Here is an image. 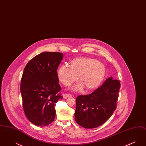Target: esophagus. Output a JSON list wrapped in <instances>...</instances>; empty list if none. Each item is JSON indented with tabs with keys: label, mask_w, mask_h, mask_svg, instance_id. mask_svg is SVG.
I'll list each match as a JSON object with an SVG mask.
<instances>
[{
	"label": "esophagus",
	"mask_w": 146,
	"mask_h": 146,
	"mask_svg": "<svg viewBox=\"0 0 146 146\" xmlns=\"http://www.w3.org/2000/svg\"><path fill=\"white\" fill-rule=\"evenodd\" d=\"M72 96V95L70 94H64L63 95V97L64 98H67V97H70Z\"/></svg>",
	"instance_id": "obj_1"
}]
</instances>
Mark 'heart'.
Listing matches in <instances>:
<instances>
[{"mask_svg":"<svg viewBox=\"0 0 146 146\" xmlns=\"http://www.w3.org/2000/svg\"><path fill=\"white\" fill-rule=\"evenodd\" d=\"M106 69L104 64L97 60L88 57H79L73 60L70 67L60 66L57 71L58 80L65 86H70L79 79L81 81L74 87L82 90L84 86L88 89H95L104 79Z\"/></svg>","mask_w":146,"mask_h":146,"instance_id":"b5f03b06","label":"heart"}]
</instances>
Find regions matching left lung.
<instances>
[{
    "instance_id": "left-lung-1",
    "label": "left lung",
    "mask_w": 146,
    "mask_h": 146,
    "mask_svg": "<svg viewBox=\"0 0 146 146\" xmlns=\"http://www.w3.org/2000/svg\"><path fill=\"white\" fill-rule=\"evenodd\" d=\"M111 77L90 94L76 98V123L86 129L97 127L110 118L116 110L120 83Z\"/></svg>"
}]
</instances>
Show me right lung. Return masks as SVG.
<instances>
[{"label":"right lung","mask_w":146,"mask_h":146,"mask_svg":"<svg viewBox=\"0 0 146 146\" xmlns=\"http://www.w3.org/2000/svg\"><path fill=\"white\" fill-rule=\"evenodd\" d=\"M63 54L45 52L26 64L21 78V95L25 114L36 126H44L55 119L56 104L62 99L57 69Z\"/></svg>","instance_id":"obj_1"}]
</instances>
